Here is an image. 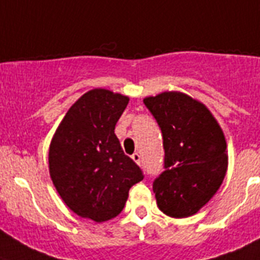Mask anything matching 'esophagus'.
Segmentation results:
<instances>
[{
    "label": "esophagus",
    "instance_id": "obj_1",
    "mask_svg": "<svg viewBox=\"0 0 260 260\" xmlns=\"http://www.w3.org/2000/svg\"><path fill=\"white\" fill-rule=\"evenodd\" d=\"M132 160L137 164V165H140L141 164V156L139 153H134L132 154Z\"/></svg>",
    "mask_w": 260,
    "mask_h": 260
}]
</instances>
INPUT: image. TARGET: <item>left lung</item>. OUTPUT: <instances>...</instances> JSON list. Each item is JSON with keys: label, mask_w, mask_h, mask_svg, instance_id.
Wrapping results in <instances>:
<instances>
[{"label": "left lung", "mask_w": 260, "mask_h": 260, "mask_svg": "<svg viewBox=\"0 0 260 260\" xmlns=\"http://www.w3.org/2000/svg\"><path fill=\"white\" fill-rule=\"evenodd\" d=\"M162 135L164 169L153 181L157 205L169 217L197 213L228 171L226 141L210 111L181 92L144 99Z\"/></svg>", "instance_id": "8db88e82"}]
</instances>
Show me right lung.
<instances>
[{"label": "right lung", "instance_id": "obj_1", "mask_svg": "<svg viewBox=\"0 0 260 260\" xmlns=\"http://www.w3.org/2000/svg\"><path fill=\"white\" fill-rule=\"evenodd\" d=\"M128 102L108 89H91L70 108L50 145L56 190L75 214L95 222L120 214L129 189L144 178L115 135Z\"/></svg>", "mask_w": 260, "mask_h": 260}]
</instances>
